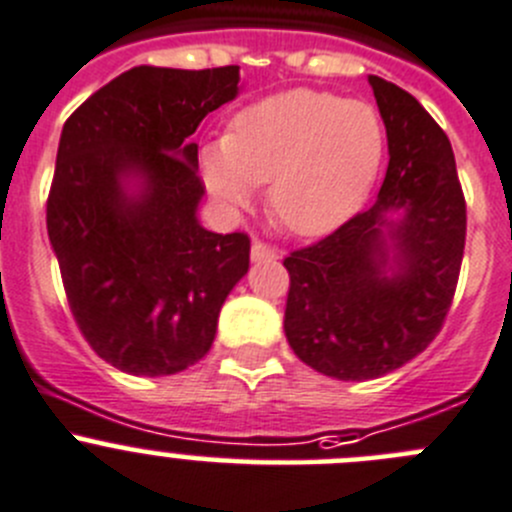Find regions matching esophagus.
Returning <instances> with one entry per match:
<instances>
[{
    "label": "esophagus",
    "mask_w": 512,
    "mask_h": 512,
    "mask_svg": "<svg viewBox=\"0 0 512 512\" xmlns=\"http://www.w3.org/2000/svg\"><path fill=\"white\" fill-rule=\"evenodd\" d=\"M252 262H262V260H278V250L270 245H262V242H252L250 250Z\"/></svg>",
    "instance_id": "1"
}]
</instances>
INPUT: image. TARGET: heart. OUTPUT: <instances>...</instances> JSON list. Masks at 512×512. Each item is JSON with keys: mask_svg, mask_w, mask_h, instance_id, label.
Returning a JSON list of instances; mask_svg holds the SVG:
<instances>
[{"mask_svg": "<svg viewBox=\"0 0 512 512\" xmlns=\"http://www.w3.org/2000/svg\"><path fill=\"white\" fill-rule=\"evenodd\" d=\"M384 126L366 100L285 90L242 108L222 141L199 154L209 197L227 214L267 184V207L295 234L315 237L369 199L384 159Z\"/></svg>", "mask_w": 512, "mask_h": 512, "instance_id": "1", "label": "heart"}]
</instances>
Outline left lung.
Masks as SVG:
<instances>
[{
    "label": "left lung",
    "instance_id": "obj_1",
    "mask_svg": "<svg viewBox=\"0 0 512 512\" xmlns=\"http://www.w3.org/2000/svg\"><path fill=\"white\" fill-rule=\"evenodd\" d=\"M369 85L389 143L376 204L283 262L290 348L338 381L379 379L432 343L465 252L450 138L407 90L376 75Z\"/></svg>",
    "mask_w": 512,
    "mask_h": 512
}]
</instances>
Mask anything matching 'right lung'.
Wrapping results in <instances>:
<instances>
[{
  "label": "right lung",
  "mask_w": 512,
  "mask_h": 512,
  "mask_svg": "<svg viewBox=\"0 0 512 512\" xmlns=\"http://www.w3.org/2000/svg\"><path fill=\"white\" fill-rule=\"evenodd\" d=\"M240 68H133L65 121L47 234L70 310L93 351L131 376H171L207 356L247 234L199 222L204 116L240 95Z\"/></svg>",
  "instance_id": "obj_1"
}]
</instances>
